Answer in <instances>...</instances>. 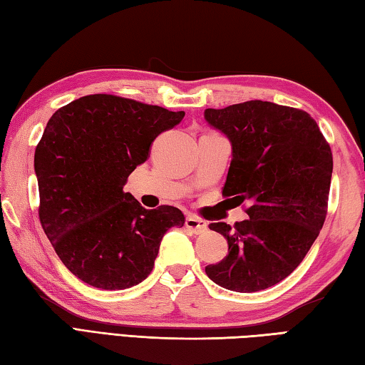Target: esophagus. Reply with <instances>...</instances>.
<instances>
[{
    "label": "esophagus",
    "mask_w": 365,
    "mask_h": 365,
    "mask_svg": "<svg viewBox=\"0 0 365 365\" xmlns=\"http://www.w3.org/2000/svg\"><path fill=\"white\" fill-rule=\"evenodd\" d=\"M185 226H187V230H190L192 234H204L207 231L205 221L192 215H188L187 220H185Z\"/></svg>",
    "instance_id": "1"
}]
</instances>
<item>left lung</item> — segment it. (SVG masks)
Masks as SVG:
<instances>
[{
	"label": "left lung",
	"mask_w": 365,
	"mask_h": 365,
	"mask_svg": "<svg viewBox=\"0 0 365 365\" xmlns=\"http://www.w3.org/2000/svg\"><path fill=\"white\" fill-rule=\"evenodd\" d=\"M204 117L232 145L223 196L252 202L250 218L234 227L209 225L230 248L205 274L237 292L270 288L302 262L324 225L331 147L317 121L294 107L255 99L205 109Z\"/></svg>",
	"instance_id": "obj_1"
}]
</instances>
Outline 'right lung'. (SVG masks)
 <instances>
[{
	"instance_id": "1",
	"label": "right lung",
	"mask_w": 365,
	"mask_h": 365,
	"mask_svg": "<svg viewBox=\"0 0 365 365\" xmlns=\"http://www.w3.org/2000/svg\"><path fill=\"white\" fill-rule=\"evenodd\" d=\"M185 112L113 95L60 107L34 152L39 220L61 262L82 282L126 289L152 272L163 235L182 227L173 205L147 210L125 192L152 142Z\"/></svg>"
}]
</instances>
